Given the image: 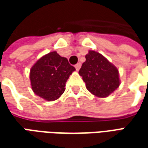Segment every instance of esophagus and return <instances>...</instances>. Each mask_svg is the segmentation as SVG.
I'll return each mask as SVG.
<instances>
[{
    "mask_svg": "<svg viewBox=\"0 0 148 148\" xmlns=\"http://www.w3.org/2000/svg\"><path fill=\"white\" fill-rule=\"evenodd\" d=\"M81 66H82L81 62H78V63H77V64L75 65V68H76V70H77V71H78V70L80 69Z\"/></svg>",
    "mask_w": 148,
    "mask_h": 148,
    "instance_id": "obj_1",
    "label": "esophagus"
}]
</instances>
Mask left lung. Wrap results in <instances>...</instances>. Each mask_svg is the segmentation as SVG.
Wrapping results in <instances>:
<instances>
[{"label": "left lung", "mask_w": 148, "mask_h": 148, "mask_svg": "<svg viewBox=\"0 0 148 148\" xmlns=\"http://www.w3.org/2000/svg\"><path fill=\"white\" fill-rule=\"evenodd\" d=\"M86 59L78 73L86 85V89L97 97H108L120 86L118 70L103 55L94 51H90Z\"/></svg>", "instance_id": "8db88e82"}]
</instances>
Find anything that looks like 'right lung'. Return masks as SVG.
I'll list each match as a JSON object with an SVG mask.
<instances>
[{
	"label": "right lung",
	"instance_id": "obj_1",
	"mask_svg": "<svg viewBox=\"0 0 148 148\" xmlns=\"http://www.w3.org/2000/svg\"><path fill=\"white\" fill-rule=\"evenodd\" d=\"M75 71L64 57L56 51L42 56L31 69L30 80L34 93L48 101L57 100L65 91L66 82Z\"/></svg>",
	"mask_w": 148,
	"mask_h": 148
}]
</instances>
